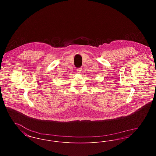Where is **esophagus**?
I'll return each mask as SVG.
<instances>
[{
	"mask_svg": "<svg viewBox=\"0 0 156 156\" xmlns=\"http://www.w3.org/2000/svg\"><path fill=\"white\" fill-rule=\"evenodd\" d=\"M82 71V68H78L77 69H76V73H77V74H80L81 73Z\"/></svg>",
	"mask_w": 156,
	"mask_h": 156,
	"instance_id": "obj_1",
	"label": "esophagus"
}]
</instances>
